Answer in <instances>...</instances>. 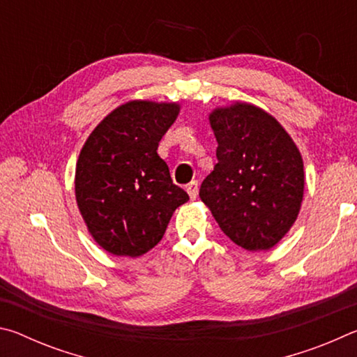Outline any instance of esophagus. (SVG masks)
<instances>
[{"mask_svg": "<svg viewBox=\"0 0 357 357\" xmlns=\"http://www.w3.org/2000/svg\"><path fill=\"white\" fill-rule=\"evenodd\" d=\"M185 190H187V193H189V197L192 198V200H195L198 195V181H192V183L187 184Z\"/></svg>", "mask_w": 357, "mask_h": 357, "instance_id": "obj_1", "label": "esophagus"}]
</instances>
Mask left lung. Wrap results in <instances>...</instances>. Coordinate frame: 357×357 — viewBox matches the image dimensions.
Wrapping results in <instances>:
<instances>
[{
  "instance_id": "1",
  "label": "left lung",
  "mask_w": 357,
  "mask_h": 357,
  "mask_svg": "<svg viewBox=\"0 0 357 357\" xmlns=\"http://www.w3.org/2000/svg\"><path fill=\"white\" fill-rule=\"evenodd\" d=\"M209 121L217 164L202 183V202L234 244L269 250L299 214L304 195L299 149L271 114L250 104L217 108Z\"/></svg>"
}]
</instances>
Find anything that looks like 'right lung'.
Here are the masks:
<instances>
[{
  "instance_id": "add662e5",
  "label": "right lung",
  "mask_w": 357,
  "mask_h": 357,
  "mask_svg": "<svg viewBox=\"0 0 357 357\" xmlns=\"http://www.w3.org/2000/svg\"><path fill=\"white\" fill-rule=\"evenodd\" d=\"M179 113L176 104L134 100L113 110L88 137L75 170V198L100 247L140 257L164 236L174 209L189 200L157 154Z\"/></svg>"
}]
</instances>
